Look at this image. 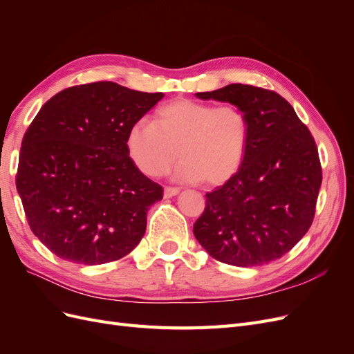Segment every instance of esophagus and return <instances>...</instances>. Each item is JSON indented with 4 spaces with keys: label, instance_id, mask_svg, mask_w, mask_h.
<instances>
[{
    "label": "esophagus",
    "instance_id": "esophagus-1",
    "mask_svg": "<svg viewBox=\"0 0 354 354\" xmlns=\"http://www.w3.org/2000/svg\"><path fill=\"white\" fill-rule=\"evenodd\" d=\"M180 194L178 187H165L164 189V198H173Z\"/></svg>",
    "mask_w": 354,
    "mask_h": 354
}]
</instances>
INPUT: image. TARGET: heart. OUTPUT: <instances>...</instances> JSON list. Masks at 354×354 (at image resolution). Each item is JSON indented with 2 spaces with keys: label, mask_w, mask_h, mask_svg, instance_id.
Instances as JSON below:
<instances>
[{
  "label": "heart",
  "mask_w": 354,
  "mask_h": 354,
  "mask_svg": "<svg viewBox=\"0 0 354 354\" xmlns=\"http://www.w3.org/2000/svg\"><path fill=\"white\" fill-rule=\"evenodd\" d=\"M248 142L250 121L239 106L176 99L156 111L152 124L130 127L127 152L147 177L167 174L178 155L180 180L220 186L239 171Z\"/></svg>",
  "instance_id": "b5f03b06"
}]
</instances>
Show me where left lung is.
Instances as JSON below:
<instances>
[{"instance_id": "8db88e82", "label": "left lung", "mask_w": 354, "mask_h": 354, "mask_svg": "<svg viewBox=\"0 0 354 354\" xmlns=\"http://www.w3.org/2000/svg\"><path fill=\"white\" fill-rule=\"evenodd\" d=\"M236 104L250 121L239 171L205 195L194 234L221 263L254 267L281 259L310 229L322 185L315 138L282 95L246 84L196 93Z\"/></svg>"}]
</instances>
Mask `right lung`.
<instances>
[{
  "mask_svg": "<svg viewBox=\"0 0 354 354\" xmlns=\"http://www.w3.org/2000/svg\"><path fill=\"white\" fill-rule=\"evenodd\" d=\"M164 97L100 81L62 90L26 130L16 187L30 230L60 259L104 264L130 254L162 187L127 152L130 127Z\"/></svg>",
  "mask_w": 354,
  "mask_h": 354,
  "instance_id": "obj_1",
  "label": "right lung"
}]
</instances>
